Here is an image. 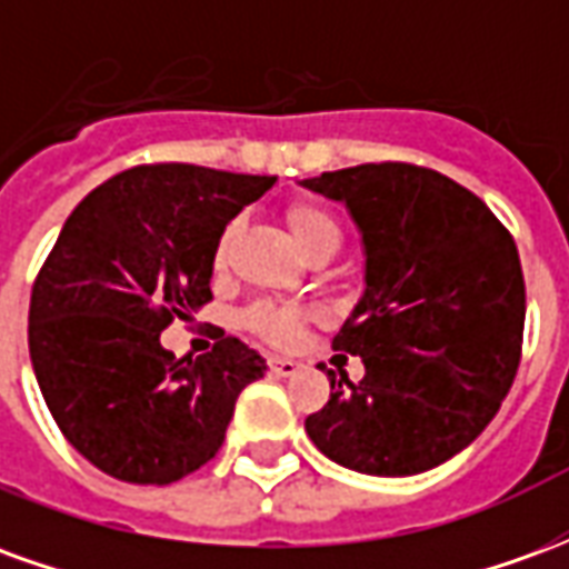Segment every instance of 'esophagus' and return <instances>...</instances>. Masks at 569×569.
<instances>
[{
    "label": "esophagus",
    "mask_w": 569,
    "mask_h": 569,
    "mask_svg": "<svg viewBox=\"0 0 569 569\" xmlns=\"http://www.w3.org/2000/svg\"><path fill=\"white\" fill-rule=\"evenodd\" d=\"M268 366H271L273 375H280V378H292V375H296V371L301 369L296 359H286V357H273L271 362H268Z\"/></svg>",
    "instance_id": "obj_1"
}]
</instances>
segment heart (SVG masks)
Returning <instances> with one entry per match:
<instances>
[{
	"mask_svg": "<svg viewBox=\"0 0 569 569\" xmlns=\"http://www.w3.org/2000/svg\"><path fill=\"white\" fill-rule=\"evenodd\" d=\"M286 222L292 228L296 243L310 259H332L338 249L345 247V228L335 219L332 212L320 207V203H292L286 212ZM231 234L234 228H224L219 243H216V268H224L228 259V247H231ZM310 320V310L301 305H286V301H252L249 308H243L240 322L243 329L252 335H259L261 341H268L273 347H292L301 338L305 322Z\"/></svg>",
	"mask_w": 569,
	"mask_h": 569,
	"instance_id": "heart-1",
	"label": "heart"
}]
</instances>
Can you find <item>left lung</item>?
Instances as JSON below:
<instances>
[{
    "label": "left lung",
    "mask_w": 569,
    "mask_h": 569,
    "mask_svg": "<svg viewBox=\"0 0 569 569\" xmlns=\"http://www.w3.org/2000/svg\"><path fill=\"white\" fill-rule=\"evenodd\" d=\"M305 186L345 200L366 243V292L332 347L366 378L335 381L305 420L329 460L418 476L481 436L515 381L525 273L509 228L469 188L402 161L332 170Z\"/></svg>",
    "instance_id": "8db88e82"
}]
</instances>
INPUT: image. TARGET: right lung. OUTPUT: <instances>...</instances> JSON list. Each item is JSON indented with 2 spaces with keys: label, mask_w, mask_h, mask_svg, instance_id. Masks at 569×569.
Here are the masks:
<instances>
[{
  "label": "right lung",
  "mask_w": 569,
  "mask_h": 569,
  "mask_svg": "<svg viewBox=\"0 0 569 569\" xmlns=\"http://www.w3.org/2000/svg\"><path fill=\"white\" fill-rule=\"evenodd\" d=\"M277 176L142 163L69 212L30 296V359L76 451L130 485H170L222 448L234 402L264 359L224 335L176 359L161 332L212 298L224 224Z\"/></svg>",
  "instance_id": "obj_1"
}]
</instances>
